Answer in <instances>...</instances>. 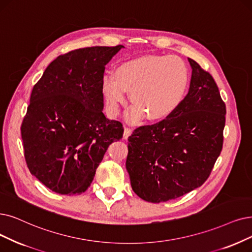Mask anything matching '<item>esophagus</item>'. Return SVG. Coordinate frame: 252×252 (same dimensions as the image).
I'll return each instance as SVG.
<instances>
[{"instance_id": "34e87169", "label": "esophagus", "mask_w": 252, "mask_h": 252, "mask_svg": "<svg viewBox=\"0 0 252 252\" xmlns=\"http://www.w3.org/2000/svg\"><path fill=\"white\" fill-rule=\"evenodd\" d=\"M132 133V129L130 127H125L124 128V134H123V137L124 138H128L129 135H131Z\"/></svg>"}]
</instances>
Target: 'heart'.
<instances>
[{"mask_svg":"<svg viewBox=\"0 0 252 252\" xmlns=\"http://www.w3.org/2000/svg\"><path fill=\"white\" fill-rule=\"evenodd\" d=\"M188 70L178 56H144L120 65L116 77L105 74L102 91L110 112L117 114L127 94L135 104L129 118L137 120L143 114L149 120H159L172 114L184 97Z\"/></svg>","mask_w":252,"mask_h":252,"instance_id":"1","label":"heart"}]
</instances>
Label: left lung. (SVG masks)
Instances as JSON below:
<instances>
[{
  "instance_id": "1",
  "label": "left lung",
  "mask_w": 252,
  "mask_h": 252,
  "mask_svg": "<svg viewBox=\"0 0 252 252\" xmlns=\"http://www.w3.org/2000/svg\"><path fill=\"white\" fill-rule=\"evenodd\" d=\"M188 94L165 119L128 137L126 168L134 192L161 203L202 186L223 146L226 108L214 78L192 59Z\"/></svg>"
}]
</instances>
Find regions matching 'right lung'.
Returning <instances> with one entry per match:
<instances>
[{
    "instance_id": "right-lung-1",
    "label": "right lung",
    "mask_w": 252,
    "mask_h": 252,
    "mask_svg": "<svg viewBox=\"0 0 252 252\" xmlns=\"http://www.w3.org/2000/svg\"><path fill=\"white\" fill-rule=\"evenodd\" d=\"M123 45L91 46L60 55L35 84L21 126L33 176L60 194L90 187L108 146L124 128L104 116L105 65Z\"/></svg>"
}]
</instances>
